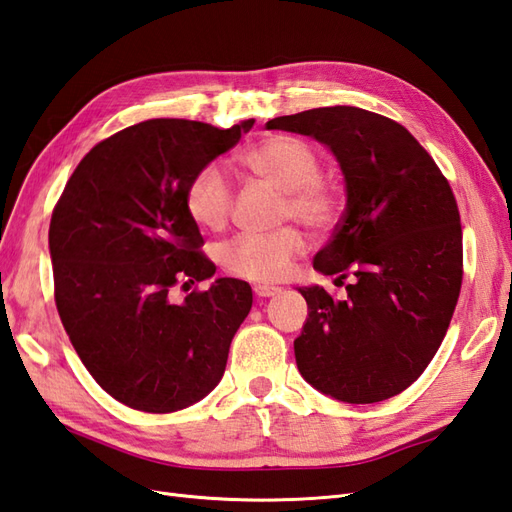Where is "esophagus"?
<instances>
[{
	"label": "esophagus",
	"mask_w": 512,
	"mask_h": 512,
	"mask_svg": "<svg viewBox=\"0 0 512 512\" xmlns=\"http://www.w3.org/2000/svg\"><path fill=\"white\" fill-rule=\"evenodd\" d=\"M280 291H282L280 286H269V284H256L254 286V293L258 297H273V295H278Z\"/></svg>",
	"instance_id": "1"
}]
</instances>
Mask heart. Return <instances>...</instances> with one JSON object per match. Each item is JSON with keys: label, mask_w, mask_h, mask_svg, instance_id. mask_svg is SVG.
<instances>
[{"label": "heart", "mask_w": 512, "mask_h": 512, "mask_svg": "<svg viewBox=\"0 0 512 512\" xmlns=\"http://www.w3.org/2000/svg\"><path fill=\"white\" fill-rule=\"evenodd\" d=\"M241 167L284 191L282 217L302 221L310 230H328L343 213V191L321 176V158L313 145L291 134H271L247 147ZM186 213L199 228L219 232L232 215V191L226 176L206 165L191 178L184 193ZM306 249V236L297 226L273 232H247L221 247V265L249 282H278Z\"/></svg>", "instance_id": "obj_1"}]
</instances>
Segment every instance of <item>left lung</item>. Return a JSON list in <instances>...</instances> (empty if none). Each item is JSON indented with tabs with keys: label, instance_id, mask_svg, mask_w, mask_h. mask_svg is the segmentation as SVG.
Returning <instances> with one entry per match:
<instances>
[{
	"label": "left lung",
	"instance_id": "8db88e82",
	"mask_svg": "<svg viewBox=\"0 0 512 512\" xmlns=\"http://www.w3.org/2000/svg\"><path fill=\"white\" fill-rule=\"evenodd\" d=\"M267 128L328 145L347 191L313 267L352 284L345 299L299 289L308 319L293 343L297 369L334 400H389L428 367L460 295L463 230L450 182L404 126L363 108H313Z\"/></svg>",
	"mask_w": 512,
	"mask_h": 512
}]
</instances>
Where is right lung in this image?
Wrapping results in <instances>:
<instances>
[{
  "mask_svg": "<svg viewBox=\"0 0 512 512\" xmlns=\"http://www.w3.org/2000/svg\"><path fill=\"white\" fill-rule=\"evenodd\" d=\"M254 119L221 130L149 119L86 154L49 223L54 297L71 345L95 382L143 413L202 400L226 371L232 336L252 308L243 280L219 278L180 304L171 289L215 273L184 193Z\"/></svg>",
  "mask_w": 512,
  "mask_h": 512,
  "instance_id": "1",
  "label": "right lung"
}]
</instances>
